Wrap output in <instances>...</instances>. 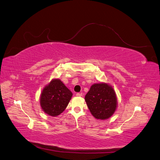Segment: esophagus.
<instances>
[{
	"label": "esophagus",
	"instance_id": "esophagus-1",
	"mask_svg": "<svg viewBox=\"0 0 160 160\" xmlns=\"http://www.w3.org/2000/svg\"><path fill=\"white\" fill-rule=\"evenodd\" d=\"M82 92H78L76 94V97H82Z\"/></svg>",
	"mask_w": 160,
	"mask_h": 160
}]
</instances>
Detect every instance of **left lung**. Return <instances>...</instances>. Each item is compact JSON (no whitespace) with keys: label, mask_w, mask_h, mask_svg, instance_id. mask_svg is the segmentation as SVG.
I'll list each match as a JSON object with an SVG mask.
<instances>
[{"label":"left lung","mask_w":160,"mask_h":160,"mask_svg":"<svg viewBox=\"0 0 160 160\" xmlns=\"http://www.w3.org/2000/svg\"><path fill=\"white\" fill-rule=\"evenodd\" d=\"M85 101L97 119L110 118L117 110V98L112 86L108 83H95L85 96Z\"/></svg>","instance_id":"1"}]
</instances>
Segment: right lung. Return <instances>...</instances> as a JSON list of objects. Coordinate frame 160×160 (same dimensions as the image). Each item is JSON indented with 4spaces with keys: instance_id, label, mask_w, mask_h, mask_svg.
Here are the masks:
<instances>
[{
    "instance_id": "add662e5",
    "label": "right lung",
    "mask_w": 160,
    "mask_h": 160,
    "mask_svg": "<svg viewBox=\"0 0 160 160\" xmlns=\"http://www.w3.org/2000/svg\"><path fill=\"white\" fill-rule=\"evenodd\" d=\"M72 95V92L60 79H52L44 86L41 93V108L47 115L57 117L65 110Z\"/></svg>"
}]
</instances>
